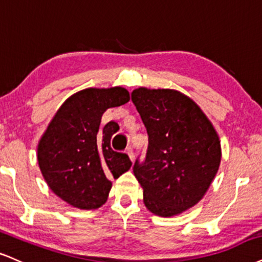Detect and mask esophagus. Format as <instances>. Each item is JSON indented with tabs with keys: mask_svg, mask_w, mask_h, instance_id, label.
<instances>
[{
	"mask_svg": "<svg viewBox=\"0 0 262 262\" xmlns=\"http://www.w3.org/2000/svg\"><path fill=\"white\" fill-rule=\"evenodd\" d=\"M125 152H127V155L129 156V159H130L132 161H134L135 156H134V152H133V149H132V146H128L127 149H125Z\"/></svg>",
	"mask_w": 262,
	"mask_h": 262,
	"instance_id": "1",
	"label": "esophagus"
}]
</instances>
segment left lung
Here are the masks:
<instances>
[{"label": "left lung", "instance_id": "obj_1", "mask_svg": "<svg viewBox=\"0 0 262 262\" xmlns=\"http://www.w3.org/2000/svg\"><path fill=\"white\" fill-rule=\"evenodd\" d=\"M132 101L149 135L144 162L133 172L154 215L172 217L196 205L221 163V141L190 97L173 89L138 88Z\"/></svg>", "mask_w": 262, "mask_h": 262}]
</instances>
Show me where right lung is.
I'll return each mask as SVG.
<instances>
[{"label":"right lung","mask_w":262,"mask_h":262,"mask_svg":"<svg viewBox=\"0 0 262 262\" xmlns=\"http://www.w3.org/2000/svg\"><path fill=\"white\" fill-rule=\"evenodd\" d=\"M129 99L128 90L122 86L78 91L62 103L41 137L40 171L53 193L73 207L99 209L112 188L110 179L130 168L127 154L111 147L112 135L119 129L117 123L100 128L103 112Z\"/></svg>","instance_id":"right-lung-1"}]
</instances>
